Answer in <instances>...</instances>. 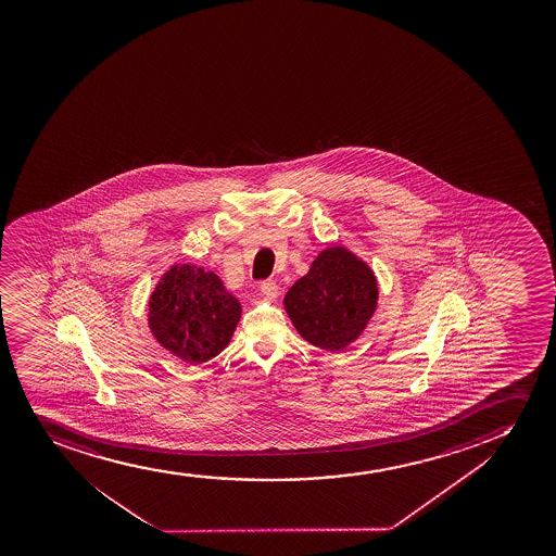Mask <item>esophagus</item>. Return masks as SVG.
Wrapping results in <instances>:
<instances>
[{
  "mask_svg": "<svg viewBox=\"0 0 556 556\" xmlns=\"http://www.w3.org/2000/svg\"><path fill=\"white\" fill-rule=\"evenodd\" d=\"M262 293L265 294V299H267V301H275L276 296H278V293H280V291H278V283H276V281H273V280H265V281H262Z\"/></svg>",
  "mask_w": 556,
  "mask_h": 556,
  "instance_id": "1",
  "label": "esophagus"
}]
</instances>
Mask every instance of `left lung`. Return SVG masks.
<instances>
[{"instance_id":"left-lung-1","label":"left lung","mask_w":556,"mask_h":556,"mask_svg":"<svg viewBox=\"0 0 556 556\" xmlns=\"http://www.w3.org/2000/svg\"><path fill=\"white\" fill-rule=\"evenodd\" d=\"M378 281L372 268L345 247H328L294 281L283 307L296 332L323 351H345L377 312Z\"/></svg>"}]
</instances>
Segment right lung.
<instances>
[{
    "mask_svg": "<svg viewBox=\"0 0 556 556\" xmlns=\"http://www.w3.org/2000/svg\"><path fill=\"white\" fill-rule=\"evenodd\" d=\"M241 304L215 273L176 263L148 301V326L165 351L186 364L210 362L230 343Z\"/></svg>",
    "mask_w": 556,
    "mask_h": 556,
    "instance_id": "obj_1",
    "label": "right lung"
}]
</instances>
